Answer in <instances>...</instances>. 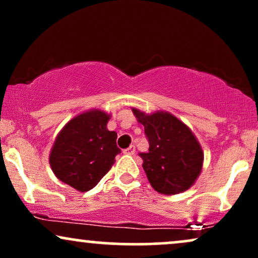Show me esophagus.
<instances>
[{
	"label": "esophagus",
	"mask_w": 258,
	"mask_h": 258,
	"mask_svg": "<svg viewBox=\"0 0 258 258\" xmlns=\"http://www.w3.org/2000/svg\"><path fill=\"white\" fill-rule=\"evenodd\" d=\"M135 152H136V147L135 146H130L128 148H127V149L123 150V153L128 154V155H133V154H135Z\"/></svg>",
	"instance_id": "obj_1"
}]
</instances>
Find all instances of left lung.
<instances>
[{"label": "left lung", "instance_id": "1", "mask_svg": "<svg viewBox=\"0 0 258 258\" xmlns=\"http://www.w3.org/2000/svg\"><path fill=\"white\" fill-rule=\"evenodd\" d=\"M132 112L149 141V152L139 156L153 188L165 195L188 190L200 176L204 162L203 148L191 130L168 111L146 114L132 108Z\"/></svg>", "mask_w": 258, "mask_h": 258}]
</instances>
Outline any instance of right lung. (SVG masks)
<instances>
[{
  "mask_svg": "<svg viewBox=\"0 0 258 258\" xmlns=\"http://www.w3.org/2000/svg\"><path fill=\"white\" fill-rule=\"evenodd\" d=\"M109 120L110 114L91 109L60 130L49 153V165L59 180L85 193L109 172L121 152L117 133L106 128Z\"/></svg>",
  "mask_w": 258,
  "mask_h": 258,
  "instance_id": "right-lung-1",
  "label": "right lung"
}]
</instances>
